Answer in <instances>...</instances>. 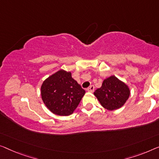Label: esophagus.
I'll return each mask as SVG.
<instances>
[{"mask_svg": "<svg viewBox=\"0 0 159 159\" xmlns=\"http://www.w3.org/2000/svg\"><path fill=\"white\" fill-rule=\"evenodd\" d=\"M87 91L89 92H93V91H94V86H93V85H91V86H90V87L88 88Z\"/></svg>", "mask_w": 159, "mask_h": 159, "instance_id": "esophagus-1", "label": "esophagus"}]
</instances>
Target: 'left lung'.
I'll return each instance as SVG.
<instances>
[{
  "mask_svg": "<svg viewBox=\"0 0 159 159\" xmlns=\"http://www.w3.org/2000/svg\"><path fill=\"white\" fill-rule=\"evenodd\" d=\"M94 95L106 109L113 111L124 106L130 96L127 85L114 75L103 80L102 86L96 89Z\"/></svg>",
  "mask_w": 159,
  "mask_h": 159,
  "instance_id": "left-lung-1",
  "label": "left lung"
}]
</instances>
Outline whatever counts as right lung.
Segmentation results:
<instances>
[{"label": "right lung", "instance_id": "obj_1", "mask_svg": "<svg viewBox=\"0 0 159 159\" xmlns=\"http://www.w3.org/2000/svg\"><path fill=\"white\" fill-rule=\"evenodd\" d=\"M85 91L73 79L71 73L60 70L43 83L42 100L52 113L59 116L72 114Z\"/></svg>", "mask_w": 159, "mask_h": 159}]
</instances>
